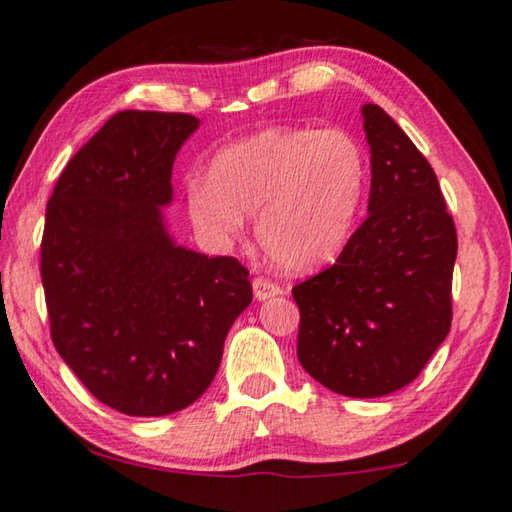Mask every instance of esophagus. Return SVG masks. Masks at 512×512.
<instances>
[{"label": "esophagus", "mask_w": 512, "mask_h": 512, "mask_svg": "<svg viewBox=\"0 0 512 512\" xmlns=\"http://www.w3.org/2000/svg\"><path fill=\"white\" fill-rule=\"evenodd\" d=\"M251 286H254V297H256L258 302L270 300V297L283 293V288L279 286V283H274L270 279H263V277L254 279V283H251Z\"/></svg>", "instance_id": "34e87169"}]
</instances>
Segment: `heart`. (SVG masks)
Masks as SVG:
<instances>
[{
    "label": "heart",
    "instance_id": "b5f03b06",
    "mask_svg": "<svg viewBox=\"0 0 512 512\" xmlns=\"http://www.w3.org/2000/svg\"><path fill=\"white\" fill-rule=\"evenodd\" d=\"M366 190V157L345 130L270 128L224 146L210 178L187 185V210L215 245H231L256 215L263 254L286 272L332 263Z\"/></svg>",
    "mask_w": 512,
    "mask_h": 512
}]
</instances>
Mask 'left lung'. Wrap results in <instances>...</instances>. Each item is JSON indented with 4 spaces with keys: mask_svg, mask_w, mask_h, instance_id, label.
<instances>
[{
    "mask_svg": "<svg viewBox=\"0 0 512 512\" xmlns=\"http://www.w3.org/2000/svg\"><path fill=\"white\" fill-rule=\"evenodd\" d=\"M371 146L368 217L341 256L297 283V359L350 398L403 389L451 329L458 235L437 176L382 107H361Z\"/></svg>",
    "mask_w": 512,
    "mask_h": 512,
    "instance_id": "8db88e82",
    "label": "left lung"
}]
</instances>
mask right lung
Masks as SVG:
<instances>
[{
	"label": "right lung",
	"mask_w": 512,
	"mask_h": 512,
	"mask_svg": "<svg viewBox=\"0 0 512 512\" xmlns=\"http://www.w3.org/2000/svg\"><path fill=\"white\" fill-rule=\"evenodd\" d=\"M196 128L190 114H114L47 201L41 277L52 343L100 403L128 416L192 405L251 304L245 265L176 245L164 224L171 169Z\"/></svg>",
	"instance_id": "add662e5"
}]
</instances>
